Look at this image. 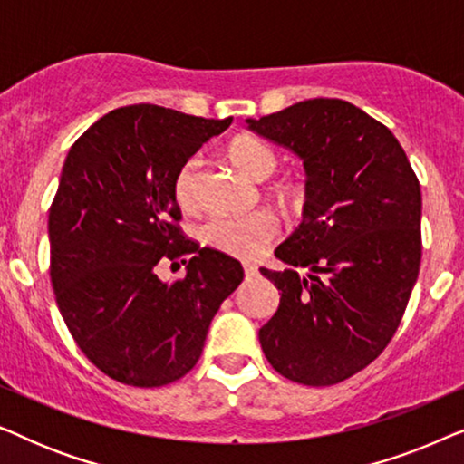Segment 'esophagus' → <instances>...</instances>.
I'll list each match as a JSON object with an SVG mask.
<instances>
[{
	"label": "esophagus",
	"instance_id": "34e87169",
	"mask_svg": "<svg viewBox=\"0 0 464 464\" xmlns=\"http://www.w3.org/2000/svg\"><path fill=\"white\" fill-rule=\"evenodd\" d=\"M243 270H245L246 276H256V275H257V266H256V264L245 262V264H243Z\"/></svg>",
	"mask_w": 464,
	"mask_h": 464
}]
</instances>
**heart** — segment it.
Listing matches in <instances>:
<instances>
[{
    "label": "heart",
    "mask_w": 464,
    "mask_h": 464,
    "mask_svg": "<svg viewBox=\"0 0 464 464\" xmlns=\"http://www.w3.org/2000/svg\"><path fill=\"white\" fill-rule=\"evenodd\" d=\"M226 154L240 173L256 181H264L275 173L278 158L272 148L251 135H238L227 143ZM198 169L196 156L188 158L177 170L173 179V196L181 208L198 205ZM272 194L285 205L300 202L302 189L295 183H278ZM278 232V221L270 211H256L249 215H211L200 226V238L205 245L234 257H253L270 243Z\"/></svg>",
    "instance_id": "1"
}]
</instances>
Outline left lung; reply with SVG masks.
I'll use <instances>...</instances> for the list:
<instances>
[{
	"instance_id": "obj_1",
	"label": "left lung",
	"mask_w": 464,
	"mask_h": 464,
	"mask_svg": "<svg viewBox=\"0 0 464 464\" xmlns=\"http://www.w3.org/2000/svg\"><path fill=\"white\" fill-rule=\"evenodd\" d=\"M246 124L306 169L304 219L275 251L291 268H262L281 304L259 344L281 376L338 384L401 323L422 257L420 183L395 135L348 101L308 99Z\"/></svg>"
}]
</instances>
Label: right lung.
<instances>
[{"instance_id":"right-lung-1","label":"right lung","mask_w":464,"mask_h":464,"mask_svg":"<svg viewBox=\"0 0 464 464\" xmlns=\"http://www.w3.org/2000/svg\"><path fill=\"white\" fill-rule=\"evenodd\" d=\"M232 118L139 103L97 120L72 145L50 207V281L75 344L105 376L164 386L200 359L243 266L183 237L173 179ZM189 255L188 263L180 257ZM187 276L160 282V261Z\"/></svg>"}]
</instances>
